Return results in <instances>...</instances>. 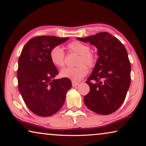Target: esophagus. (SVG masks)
<instances>
[{
    "instance_id": "34e87169",
    "label": "esophagus",
    "mask_w": 146,
    "mask_h": 146,
    "mask_svg": "<svg viewBox=\"0 0 146 146\" xmlns=\"http://www.w3.org/2000/svg\"><path fill=\"white\" fill-rule=\"evenodd\" d=\"M79 85V83H76V82H72V86L73 87H77V86H78Z\"/></svg>"
}]
</instances>
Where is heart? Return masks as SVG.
Listing matches in <instances>:
<instances>
[{
    "label": "heart",
    "instance_id": "b5f03b06",
    "mask_svg": "<svg viewBox=\"0 0 146 146\" xmlns=\"http://www.w3.org/2000/svg\"><path fill=\"white\" fill-rule=\"evenodd\" d=\"M67 48L71 52L79 55L76 61V67H67L62 69L60 76L73 81L78 82L83 79L88 73V68H92L96 64V55L91 52V48L88 45L78 41L69 43ZM50 60L55 66L59 68L65 65V52L60 46H55L50 52Z\"/></svg>",
    "mask_w": 146,
    "mask_h": 146
}]
</instances>
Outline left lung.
Masks as SVG:
<instances>
[{
    "instance_id": "obj_1",
    "label": "left lung",
    "mask_w": 146,
    "mask_h": 146,
    "mask_svg": "<svg viewBox=\"0 0 146 146\" xmlns=\"http://www.w3.org/2000/svg\"><path fill=\"white\" fill-rule=\"evenodd\" d=\"M77 39L95 46L98 55L86 81L91 91L84 96V102L97 114L113 113L124 102L130 85L131 65L126 48L120 40L105 32Z\"/></svg>"
}]
</instances>
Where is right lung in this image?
<instances>
[{"mask_svg": "<svg viewBox=\"0 0 146 146\" xmlns=\"http://www.w3.org/2000/svg\"><path fill=\"white\" fill-rule=\"evenodd\" d=\"M68 40L37 36L30 39L22 49L18 59V89L28 108L38 116H50L59 111L72 86L69 79H54L59 72L50 57L53 47Z\"/></svg>", "mask_w": 146, "mask_h": 146, "instance_id": "1", "label": "right lung"}]
</instances>
